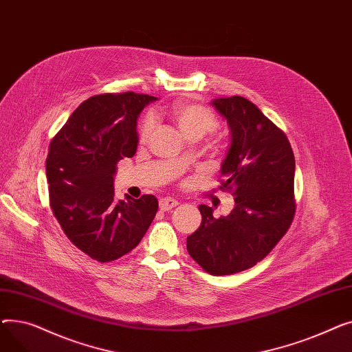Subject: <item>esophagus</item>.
Segmentation results:
<instances>
[{
  "mask_svg": "<svg viewBox=\"0 0 352 352\" xmlns=\"http://www.w3.org/2000/svg\"><path fill=\"white\" fill-rule=\"evenodd\" d=\"M177 206H178V201L174 198H162L160 201V208L162 211H171Z\"/></svg>",
  "mask_w": 352,
  "mask_h": 352,
  "instance_id": "esophagus-1",
  "label": "esophagus"
}]
</instances>
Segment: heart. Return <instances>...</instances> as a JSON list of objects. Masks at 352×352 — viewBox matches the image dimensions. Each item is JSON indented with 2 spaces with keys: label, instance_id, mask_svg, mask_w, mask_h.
I'll list each match as a JSON object with an SVG mask.
<instances>
[{
  "label": "heart",
  "instance_id": "obj_1",
  "mask_svg": "<svg viewBox=\"0 0 352 352\" xmlns=\"http://www.w3.org/2000/svg\"><path fill=\"white\" fill-rule=\"evenodd\" d=\"M170 113L173 120L175 121L179 131L190 137H202L208 133H212L218 126V120L212 111L201 104L187 102V101H177L171 105ZM154 128V118L146 116L141 124L140 138L141 141H146L150 137Z\"/></svg>",
  "mask_w": 352,
  "mask_h": 352
}]
</instances>
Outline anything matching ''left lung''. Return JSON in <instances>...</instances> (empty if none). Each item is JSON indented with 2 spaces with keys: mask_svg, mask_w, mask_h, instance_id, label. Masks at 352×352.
I'll return each mask as SVG.
<instances>
[{
  "mask_svg": "<svg viewBox=\"0 0 352 352\" xmlns=\"http://www.w3.org/2000/svg\"><path fill=\"white\" fill-rule=\"evenodd\" d=\"M230 126L231 144L221 165V190L234 195L227 217L199 206V228L187 238L192 260L211 275L254 267L287 234L295 215V158L283 129L255 104L234 96L211 102Z\"/></svg>",
  "mask_w": 352,
  "mask_h": 352,
  "instance_id": "1",
  "label": "left lung"
}]
</instances>
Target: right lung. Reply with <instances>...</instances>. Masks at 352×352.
<instances>
[{"mask_svg":"<svg viewBox=\"0 0 352 352\" xmlns=\"http://www.w3.org/2000/svg\"><path fill=\"white\" fill-rule=\"evenodd\" d=\"M157 100L133 91L84 101L55 134L47 157L50 206L69 241L92 260L109 263L133 251L150 228L158 199L116 201L114 174L137 151V118Z\"/></svg>","mask_w":352,"mask_h":352,"instance_id":"add662e5","label":"right lung"}]
</instances>
